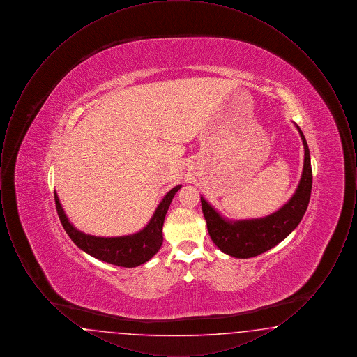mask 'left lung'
I'll return each mask as SVG.
<instances>
[{
	"label": "left lung",
	"instance_id": "obj_1",
	"mask_svg": "<svg viewBox=\"0 0 357 357\" xmlns=\"http://www.w3.org/2000/svg\"><path fill=\"white\" fill-rule=\"evenodd\" d=\"M297 130L305 150L303 176L291 199L278 211L259 220L229 222L201 198L208 234L223 253L236 258L262 255L288 237L303 220L310 199L313 176L305 136L298 126Z\"/></svg>",
	"mask_w": 357,
	"mask_h": 357
}]
</instances>
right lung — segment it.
Segmentation results:
<instances>
[{"instance_id": "obj_1", "label": "right lung", "mask_w": 357, "mask_h": 357, "mask_svg": "<svg viewBox=\"0 0 357 357\" xmlns=\"http://www.w3.org/2000/svg\"><path fill=\"white\" fill-rule=\"evenodd\" d=\"M181 186L174 187L166 194L163 201L156 207L151 221L149 222V225L143 230L126 237H93L84 234L75 229L68 221L56 192L54 204L64 230L67 231L69 238L76 243V246L84 250L85 253L104 262L121 268H135L151 259L160 249L163 242L162 229L165 223V217L175 192Z\"/></svg>"}]
</instances>
